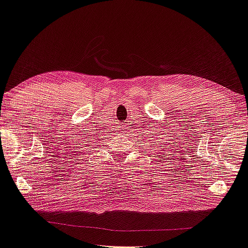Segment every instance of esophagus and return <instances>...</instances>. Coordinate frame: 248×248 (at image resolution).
<instances>
[{"instance_id": "1", "label": "esophagus", "mask_w": 248, "mask_h": 248, "mask_svg": "<svg viewBox=\"0 0 248 248\" xmlns=\"http://www.w3.org/2000/svg\"><path fill=\"white\" fill-rule=\"evenodd\" d=\"M120 131H121V134H122V133H125V128H124V126H122V127L120 128Z\"/></svg>"}]
</instances>
